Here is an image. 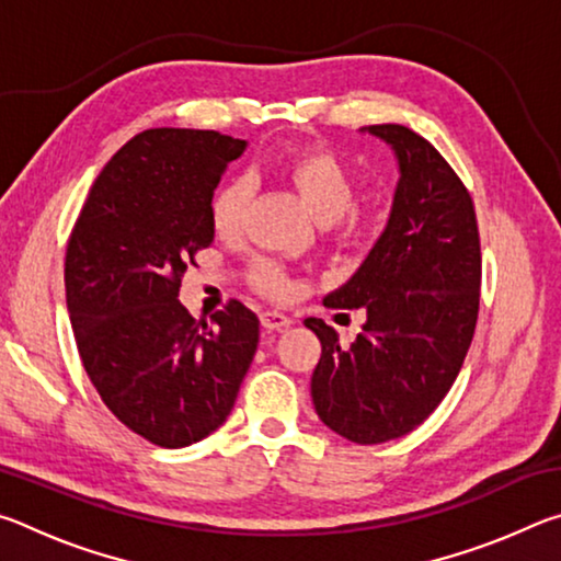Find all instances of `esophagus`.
Here are the masks:
<instances>
[{
    "label": "esophagus",
    "mask_w": 561,
    "mask_h": 561,
    "mask_svg": "<svg viewBox=\"0 0 561 561\" xmlns=\"http://www.w3.org/2000/svg\"><path fill=\"white\" fill-rule=\"evenodd\" d=\"M260 321H262V327L270 331H284L291 327V319L287 314H282V311H262Z\"/></svg>",
    "instance_id": "obj_1"
}]
</instances>
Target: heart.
Instances as JSON below:
<instances>
[{
  "label": "heart",
  "mask_w": 561,
  "mask_h": 561,
  "mask_svg": "<svg viewBox=\"0 0 561 561\" xmlns=\"http://www.w3.org/2000/svg\"><path fill=\"white\" fill-rule=\"evenodd\" d=\"M279 175L297 193L301 205L317 222L339 227L341 240H360L371 232L374 213L354 207L358 190L354 168L331 148L311 146L297 150L279 165ZM247 207H250V187L244 180L225 183L210 203L215 232L220 237L240 234L247 220ZM250 274L254 287L270 294V297L279 299L289 294V282L274 262H254Z\"/></svg>",
  "instance_id": "b5f03b06"
}]
</instances>
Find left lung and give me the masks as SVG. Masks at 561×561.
<instances>
[{
    "label": "left lung",
    "mask_w": 561,
    "mask_h": 561,
    "mask_svg": "<svg viewBox=\"0 0 561 561\" xmlns=\"http://www.w3.org/2000/svg\"><path fill=\"white\" fill-rule=\"evenodd\" d=\"M398 158L391 217L366 262L324 299L364 309L366 324L344 348L324 319L304 327L321 341L311 398L324 425L358 445L417 428L450 391L478 324L480 232L458 173L428 140L398 123L364 128Z\"/></svg>",
    "instance_id": "obj_1"
}]
</instances>
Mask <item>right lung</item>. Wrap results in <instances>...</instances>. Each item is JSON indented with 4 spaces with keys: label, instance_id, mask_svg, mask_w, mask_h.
I'll list each match as a JSON object with an SVG mask.
<instances>
[{
    "label": "right lung",
    "instance_id": "obj_1",
    "mask_svg": "<svg viewBox=\"0 0 561 561\" xmlns=\"http://www.w3.org/2000/svg\"><path fill=\"white\" fill-rule=\"evenodd\" d=\"M247 140L217 130L150 128L93 183L66 247L76 346L101 401L160 448L220 428L260 341V319L230 299L197 324L178 301L183 274L210 247V203Z\"/></svg>",
    "mask_w": 561,
    "mask_h": 561
}]
</instances>
